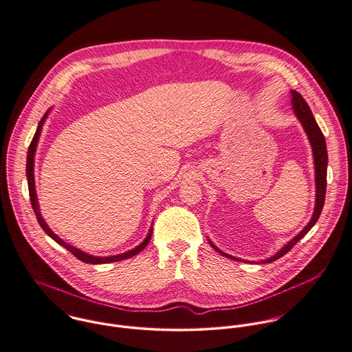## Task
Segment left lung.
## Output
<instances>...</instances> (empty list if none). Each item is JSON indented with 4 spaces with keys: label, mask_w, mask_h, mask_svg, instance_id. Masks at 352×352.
Listing matches in <instances>:
<instances>
[{
    "label": "left lung",
    "mask_w": 352,
    "mask_h": 352,
    "mask_svg": "<svg viewBox=\"0 0 352 352\" xmlns=\"http://www.w3.org/2000/svg\"><path fill=\"white\" fill-rule=\"evenodd\" d=\"M291 95H292V109H294V113L296 116V118L300 121L309 141L311 144V148H313V157H314V167H316V207H314V212H313V216H311V220L307 223V226L296 235L294 236L287 245H284L281 248L280 250L272 256L271 258L268 260H263L261 263L263 264H268V263H272V261H276L278 258L283 257L285 253H288L294 246L295 243H298L309 231L310 228L317 223L321 211H322V207H324V201H325V193H327V167H328V151H327V142H325V138L321 132V129L318 128L314 117H313V113L310 110V107L307 106L306 100L302 98V95L296 91H291ZM210 245L212 248L220 253L221 256L227 257V258H231V260H236V261H243L241 258H236L234 256H230V254H226L224 252H221L220 249H217L211 241H210ZM245 263V261H243Z\"/></svg>",
    "instance_id": "left-lung-1"
}]
</instances>
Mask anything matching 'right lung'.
I'll list each match as a JSON object with an SVG mask.
<instances>
[{
    "label": "right lung",
    "mask_w": 352,
    "mask_h": 352,
    "mask_svg": "<svg viewBox=\"0 0 352 352\" xmlns=\"http://www.w3.org/2000/svg\"><path fill=\"white\" fill-rule=\"evenodd\" d=\"M49 111L50 110H47L46 111V114L42 117V120L39 121V125H38V129H36V132H35V135H34V139L31 141V144H30V146H28V153H27V181H28V190H30V200H31V206H32V210L35 212V214H36V219H38V223L41 224V227L43 228V231L52 238V239H54L58 245H61V246H64L67 250H69L72 254L76 257V258H78L80 261H82V263H87V264H107V263H116V261H121V260H126V258H131V257H133V256H136V254H139L141 250L149 243V241H151V236H152V228L149 230V232H148V235H146V238L141 242L139 246H136V248H133L132 250H129V252H125V253H121V254H117V256H109V257H96V256H91V254H87L85 252H82V250H80V249H77V248H74V246H72L69 243H67V242H64L57 234H54L53 231H52V228L46 224V221L43 220V217H42V214H41V211H39V204H38V199H36V190H35V179H34V156H35V151H36V145H38V140H39V136H41V132H42V126H43V124H45V121H46V118H47V116H49Z\"/></svg>",
    "instance_id": "obj_1"
}]
</instances>
